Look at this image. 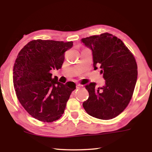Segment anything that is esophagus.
Returning a JSON list of instances; mask_svg holds the SVG:
<instances>
[{
  "label": "esophagus",
  "instance_id": "obj_1",
  "mask_svg": "<svg viewBox=\"0 0 152 152\" xmlns=\"http://www.w3.org/2000/svg\"><path fill=\"white\" fill-rule=\"evenodd\" d=\"M82 87H83V86L81 85V84H80V83H78V84L76 85V88H78V89L81 88H82Z\"/></svg>",
  "mask_w": 152,
  "mask_h": 152
}]
</instances>
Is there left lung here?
I'll return each mask as SVG.
<instances>
[{
    "label": "left lung",
    "instance_id": "1",
    "mask_svg": "<svg viewBox=\"0 0 152 152\" xmlns=\"http://www.w3.org/2000/svg\"><path fill=\"white\" fill-rule=\"evenodd\" d=\"M92 51L93 67H99L105 84L95 88L96 83L86 86L88 99L83 102L86 112L93 117L108 120L115 118L129 103L136 85L138 70L133 54L124 43L108 33L82 38Z\"/></svg>",
    "mask_w": 152,
    "mask_h": 152
}]
</instances>
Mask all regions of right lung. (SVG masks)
Returning <instances> with one entry per match:
<instances>
[{
  "label": "right lung",
  "mask_w": 152,
  "mask_h": 152,
  "mask_svg": "<svg viewBox=\"0 0 152 152\" xmlns=\"http://www.w3.org/2000/svg\"><path fill=\"white\" fill-rule=\"evenodd\" d=\"M72 46V42L34 40L16 58L13 69L16 95L25 110L38 120L49 123L59 119L76 89L75 83L64 84L50 73L62 67L64 53Z\"/></svg>",
  "instance_id": "1"
}]
</instances>
